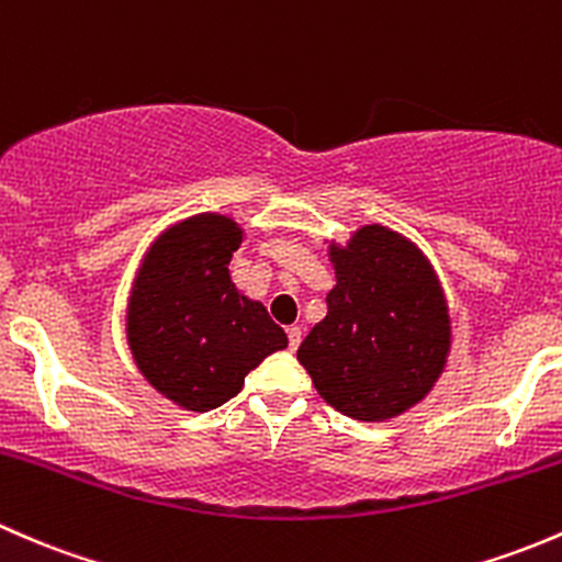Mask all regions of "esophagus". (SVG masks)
<instances>
[{
    "label": "esophagus",
    "instance_id": "esophagus-1",
    "mask_svg": "<svg viewBox=\"0 0 562 562\" xmlns=\"http://www.w3.org/2000/svg\"><path fill=\"white\" fill-rule=\"evenodd\" d=\"M286 335H289V349L294 351L300 346V340H303V329H300V327H289Z\"/></svg>",
    "mask_w": 562,
    "mask_h": 562
}]
</instances>
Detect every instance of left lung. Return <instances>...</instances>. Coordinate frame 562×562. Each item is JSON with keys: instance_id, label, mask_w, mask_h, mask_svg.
Listing matches in <instances>:
<instances>
[{"instance_id": "obj_1", "label": "left lung", "mask_w": 562, "mask_h": 562, "mask_svg": "<svg viewBox=\"0 0 562 562\" xmlns=\"http://www.w3.org/2000/svg\"><path fill=\"white\" fill-rule=\"evenodd\" d=\"M327 316L297 349L316 392L340 414L384 422L425 401L447 368L452 322L430 259L401 233L360 227L329 243Z\"/></svg>"}]
</instances>
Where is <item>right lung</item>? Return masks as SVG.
<instances>
[{
	"label": "right lung",
	"instance_id": "right-lung-1",
	"mask_svg": "<svg viewBox=\"0 0 562 562\" xmlns=\"http://www.w3.org/2000/svg\"><path fill=\"white\" fill-rule=\"evenodd\" d=\"M238 222L196 213L151 243L126 305V340L156 392L187 411H211L243 390L248 370L286 349V333L229 279Z\"/></svg>",
	"mask_w": 562,
	"mask_h": 562
}]
</instances>
